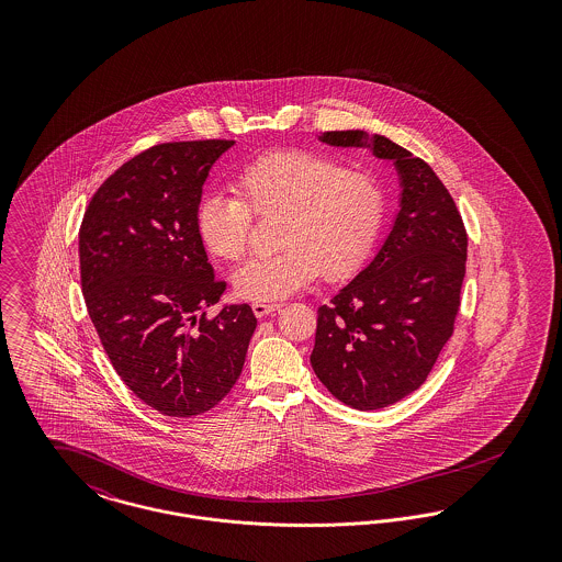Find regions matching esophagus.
<instances>
[{"instance_id": "esophagus-1", "label": "esophagus", "mask_w": 562, "mask_h": 562, "mask_svg": "<svg viewBox=\"0 0 562 562\" xmlns=\"http://www.w3.org/2000/svg\"><path fill=\"white\" fill-rule=\"evenodd\" d=\"M278 310H280L278 303H263V301H255V303H252V312H255L257 318H266V316L278 312Z\"/></svg>"}]
</instances>
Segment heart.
I'll list each match as a JSON object with an SVG mask.
<instances>
[{
    "label": "heart",
    "instance_id": "heart-1",
    "mask_svg": "<svg viewBox=\"0 0 562 562\" xmlns=\"http://www.w3.org/2000/svg\"><path fill=\"white\" fill-rule=\"evenodd\" d=\"M236 193H209L198 206V232L214 257L238 261L255 216L280 218L276 255L252 259L234 276L241 299L278 301L318 273L326 282L353 276L381 234L387 195L364 168L310 151H273L244 164Z\"/></svg>",
    "mask_w": 562,
    "mask_h": 562
}]
</instances>
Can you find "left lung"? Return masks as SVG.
<instances>
[{
    "instance_id": "left-lung-1",
    "label": "left lung",
    "mask_w": 562,
    "mask_h": 562,
    "mask_svg": "<svg viewBox=\"0 0 562 562\" xmlns=\"http://www.w3.org/2000/svg\"><path fill=\"white\" fill-rule=\"evenodd\" d=\"M333 131L330 145H367ZM376 158L396 161L402 209L371 266L318 307L312 367L328 392L358 411L402 401L428 376L454 330L465 278L468 232L453 195L428 164L385 136Z\"/></svg>"
}]
</instances>
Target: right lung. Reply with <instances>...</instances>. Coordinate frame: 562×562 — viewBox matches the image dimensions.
Wrapping results in <instances>:
<instances>
[{
	"label": "right lung",
	"mask_w": 562,
	"mask_h": 562,
	"mask_svg": "<svg viewBox=\"0 0 562 562\" xmlns=\"http://www.w3.org/2000/svg\"><path fill=\"white\" fill-rule=\"evenodd\" d=\"M234 140L154 145L92 195L80 225L81 293L115 373L166 417L211 411L238 381L250 305L214 318L225 291L198 232L202 186Z\"/></svg>",
	"instance_id": "1"
}]
</instances>
